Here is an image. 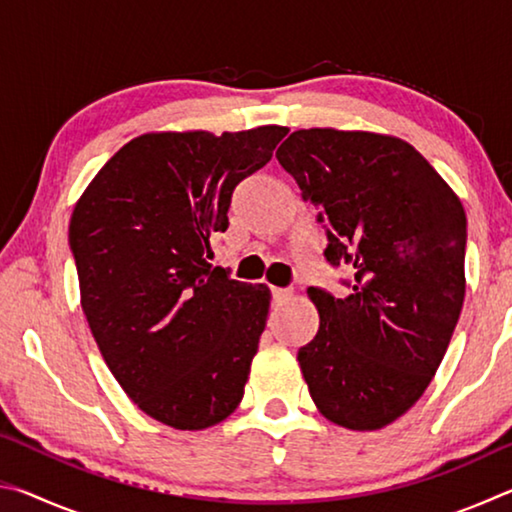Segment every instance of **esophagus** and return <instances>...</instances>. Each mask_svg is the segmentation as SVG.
Wrapping results in <instances>:
<instances>
[{"instance_id": "34e87169", "label": "esophagus", "mask_w": 512, "mask_h": 512, "mask_svg": "<svg viewBox=\"0 0 512 512\" xmlns=\"http://www.w3.org/2000/svg\"><path fill=\"white\" fill-rule=\"evenodd\" d=\"M271 293H273V302H277V305H282V302L291 300V296H293L289 289H277V287H273Z\"/></svg>"}]
</instances>
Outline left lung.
I'll list each match as a JSON object with an SVG mask.
<instances>
[{
    "label": "left lung",
    "mask_w": 512,
    "mask_h": 512,
    "mask_svg": "<svg viewBox=\"0 0 512 512\" xmlns=\"http://www.w3.org/2000/svg\"><path fill=\"white\" fill-rule=\"evenodd\" d=\"M318 207L325 259L354 268L345 298L298 350L316 409L352 431L395 422L427 391L465 300L467 219L440 173L393 135L309 128L275 153Z\"/></svg>",
    "instance_id": "left-lung-1"
}]
</instances>
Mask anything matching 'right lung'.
<instances>
[{"mask_svg": "<svg viewBox=\"0 0 512 512\" xmlns=\"http://www.w3.org/2000/svg\"><path fill=\"white\" fill-rule=\"evenodd\" d=\"M287 133H144L74 207L69 246L94 341L124 393L167 427H214L244 397L271 291L230 280L207 255L235 187Z\"/></svg>", "mask_w": 512, "mask_h": 512, "instance_id": "obj_1", "label": "right lung"}]
</instances>
